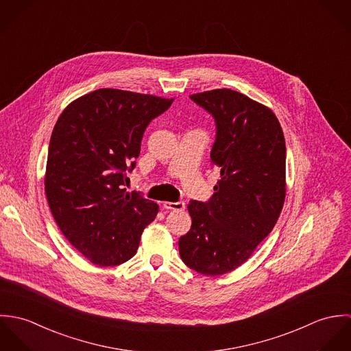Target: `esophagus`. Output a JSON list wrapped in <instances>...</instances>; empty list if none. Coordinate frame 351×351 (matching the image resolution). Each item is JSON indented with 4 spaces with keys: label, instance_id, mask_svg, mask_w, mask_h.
<instances>
[{
    "label": "esophagus",
    "instance_id": "1",
    "mask_svg": "<svg viewBox=\"0 0 351 351\" xmlns=\"http://www.w3.org/2000/svg\"><path fill=\"white\" fill-rule=\"evenodd\" d=\"M163 208L165 209H170V210H182L185 208V202L184 201H177V202L165 201L163 202Z\"/></svg>",
    "mask_w": 351,
    "mask_h": 351
}]
</instances>
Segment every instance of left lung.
<instances>
[{"mask_svg":"<svg viewBox=\"0 0 351 351\" xmlns=\"http://www.w3.org/2000/svg\"><path fill=\"white\" fill-rule=\"evenodd\" d=\"M191 99L215 119L210 162L220 180L206 202L188 204L192 227L178 249L191 269L220 276L245 263L276 226L287 192V147L271 109L247 96L215 89Z\"/></svg>","mask_w":351,"mask_h":351,"instance_id":"8db88e82","label":"left lung"}]
</instances>
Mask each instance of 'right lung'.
<instances>
[{
	"instance_id": "right-lung-1",
	"label": "right lung",
	"mask_w": 351,
	"mask_h": 351,
	"mask_svg": "<svg viewBox=\"0 0 351 351\" xmlns=\"http://www.w3.org/2000/svg\"><path fill=\"white\" fill-rule=\"evenodd\" d=\"M173 99L99 89L69 104L51 135L45 189L66 239L99 266L131 259L158 204L125 191L151 120Z\"/></svg>"
}]
</instances>
